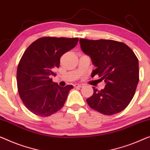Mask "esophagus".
<instances>
[{"label": "esophagus", "instance_id": "obj_1", "mask_svg": "<svg viewBox=\"0 0 150 150\" xmlns=\"http://www.w3.org/2000/svg\"><path fill=\"white\" fill-rule=\"evenodd\" d=\"M74 86L75 88H81L83 86V85H82V84H75Z\"/></svg>", "mask_w": 150, "mask_h": 150}]
</instances>
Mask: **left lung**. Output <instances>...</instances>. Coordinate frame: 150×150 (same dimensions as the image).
Returning <instances> with one entry per match:
<instances>
[{
	"mask_svg": "<svg viewBox=\"0 0 150 150\" xmlns=\"http://www.w3.org/2000/svg\"><path fill=\"white\" fill-rule=\"evenodd\" d=\"M82 51L89 56L98 74L105 82L101 91L93 88L86 102L104 115L118 114L125 109L134 97L139 80L138 59L125 43L112 40L80 39Z\"/></svg>",
	"mask_w": 150,
	"mask_h": 150,
	"instance_id": "left-lung-1",
	"label": "left lung"
}]
</instances>
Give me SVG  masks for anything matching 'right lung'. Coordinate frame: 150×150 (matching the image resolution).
I'll list each match as a JSON object with an SVG mask.
<instances>
[{
  "label": "right lung",
  "mask_w": 150,
  "mask_h": 150,
  "mask_svg": "<svg viewBox=\"0 0 150 150\" xmlns=\"http://www.w3.org/2000/svg\"><path fill=\"white\" fill-rule=\"evenodd\" d=\"M78 41V38H40L23 54L17 66V89L21 101L33 114L47 117L64 106L73 86L62 87L51 78L55 76L61 57Z\"/></svg>",
  "instance_id": "right-lung-1"
}]
</instances>
